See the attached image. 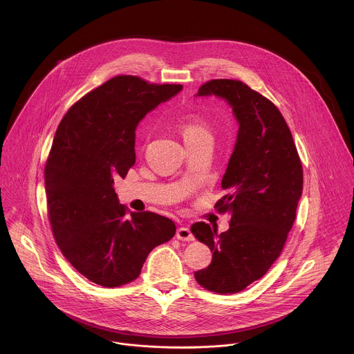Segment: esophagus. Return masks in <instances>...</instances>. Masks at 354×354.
I'll list each match as a JSON object with an SVG mask.
<instances>
[{
	"label": "esophagus",
	"mask_w": 354,
	"mask_h": 354,
	"mask_svg": "<svg viewBox=\"0 0 354 354\" xmlns=\"http://www.w3.org/2000/svg\"><path fill=\"white\" fill-rule=\"evenodd\" d=\"M176 238L180 239V241H194V236H193L190 228H187V227H180V228H178V231H176Z\"/></svg>",
	"instance_id": "34e87169"
}]
</instances>
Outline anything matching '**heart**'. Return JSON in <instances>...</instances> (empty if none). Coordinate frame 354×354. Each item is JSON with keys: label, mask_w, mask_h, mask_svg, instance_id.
<instances>
[{"label": "heart", "mask_w": 354, "mask_h": 354, "mask_svg": "<svg viewBox=\"0 0 354 354\" xmlns=\"http://www.w3.org/2000/svg\"><path fill=\"white\" fill-rule=\"evenodd\" d=\"M178 129H179V131H180V134L185 140V144L190 142V141H194L200 137L210 136L206 120L197 113H187V115L182 116L179 119Z\"/></svg>", "instance_id": "b5f03b06"}]
</instances>
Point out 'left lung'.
Listing matches in <instances>:
<instances>
[{
  "label": "left lung",
  "instance_id": "left-lung-1",
  "mask_svg": "<svg viewBox=\"0 0 354 354\" xmlns=\"http://www.w3.org/2000/svg\"><path fill=\"white\" fill-rule=\"evenodd\" d=\"M217 96L239 124L221 180L225 196L216 207L230 213V230L206 223L193 235L212 252V263L194 272L196 281L218 294H234L257 281L280 257L302 194V167L291 131L269 99L235 80H212L196 96Z\"/></svg>",
  "mask_w": 354,
  "mask_h": 354
}]
</instances>
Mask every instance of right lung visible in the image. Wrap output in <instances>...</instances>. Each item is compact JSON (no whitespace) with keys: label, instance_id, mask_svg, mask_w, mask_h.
I'll return each instance as SVG.
<instances>
[{"label":"right lung","instance_id":"obj_1","mask_svg":"<svg viewBox=\"0 0 354 354\" xmlns=\"http://www.w3.org/2000/svg\"><path fill=\"white\" fill-rule=\"evenodd\" d=\"M180 91L118 75L82 96L57 127L44 168L48 218L66 259L92 283L133 281L149 252L175 235L167 217L127 214L113 185L136 162L138 123Z\"/></svg>","mask_w":354,"mask_h":354}]
</instances>
